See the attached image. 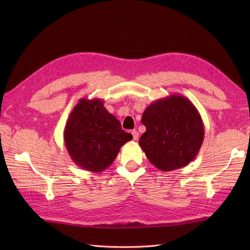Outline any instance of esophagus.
<instances>
[{"instance_id":"esophagus-1","label":"esophagus","mask_w":250,"mask_h":250,"mask_svg":"<svg viewBox=\"0 0 250 250\" xmlns=\"http://www.w3.org/2000/svg\"><path fill=\"white\" fill-rule=\"evenodd\" d=\"M131 134H132V138H133V140L134 141H138V139H139V132H138V130H132L131 131Z\"/></svg>"}]
</instances>
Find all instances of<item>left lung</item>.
Here are the masks:
<instances>
[{"mask_svg":"<svg viewBox=\"0 0 250 250\" xmlns=\"http://www.w3.org/2000/svg\"><path fill=\"white\" fill-rule=\"evenodd\" d=\"M146 131L139 144L149 162L161 171L180 169L197 156L204 126L194 104L180 95L151 103L143 112Z\"/></svg>","mask_w":250,"mask_h":250,"instance_id":"1","label":"left lung"}]
</instances>
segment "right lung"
Returning a JSON list of instances; mask_svg holds the SVG:
<instances>
[{
  "label": "right lung",
  "instance_id": "right-lung-1",
  "mask_svg": "<svg viewBox=\"0 0 250 250\" xmlns=\"http://www.w3.org/2000/svg\"><path fill=\"white\" fill-rule=\"evenodd\" d=\"M63 139L72 161L90 172H102L112 164L132 135L104 107L101 99L82 98L71 111Z\"/></svg>",
  "mask_w": 250,
  "mask_h": 250
}]
</instances>
